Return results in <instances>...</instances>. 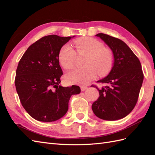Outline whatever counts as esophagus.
Returning <instances> with one entry per match:
<instances>
[{
    "label": "esophagus",
    "instance_id": "1",
    "mask_svg": "<svg viewBox=\"0 0 155 155\" xmlns=\"http://www.w3.org/2000/svg\"><path fill=\"white\" fill-rule=\"evenodd\" d=\"M87 88V86H81V91H84L85 90H86Z\"/></svg>",
    "mask_w": 155,
    "mask_h": 155
}]
</instances>
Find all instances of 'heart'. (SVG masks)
I'll return each mask as SVG.
<instances>
[{
	"mask_svg": "<svg viewBox=\"0 0 155 155\" xmlns=\"http://www.w3.org/2000/svg\"><path fill=\"white\" fill-rule=\"evenodd\" d=\"M76 50L68 45L61 48L58 59L60 64L65 69L72 68L77 55H87L83 68L74 69L66 74L67 81L79 85H87L97 75L105 76L110 72L114 63L112 51L104 47L99 40L92 37H81L74 42Z\"/></svg>",
	"mask_w": 155,
	"mask_h": 155,
	"instance_id": "heart-1",
	"label": "heart"
}]
</instances>
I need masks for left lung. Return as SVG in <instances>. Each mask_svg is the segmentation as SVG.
<instances>
[{"mask_svg":"<svg viewBox=\"0 0 155 155\" xmlns=\"http://www.w3.org/2000/svg\"><path fill=\"white\" fill-rule=\"evenodd\" d=\"M109 46L114 55V64L109 74L97 83L105 84L97 88L100 97L93 103L94 114L102 120H117L133 110L138 101L143 80L140 60L124 41L105 34L96 35Z\"/></svg>","mask_w":155,"mask_h":155,"instance_id":"left-lung-1","label":"left lung"}]
</instances>
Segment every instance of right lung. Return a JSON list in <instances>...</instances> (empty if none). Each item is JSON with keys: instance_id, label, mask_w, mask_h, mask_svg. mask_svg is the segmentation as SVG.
I'll use <instances>...</instances> for the list:
<instances>
[{"instance_id": "1", "label": "right lung", "mask_w": 155, "mask_h": 155, "mask_svg": "<svg viewBox=\"0 0 155 155\" xmlns=\"http://www.w3.org/2000/svg\"><path fill=\"white\" fill-rule=\"evenodd\" d=\"M70 39L56 35L42 37L29 46L18 62L16 90L22 107L37 120H59L67 113L71 96L81 92L79 86L59 85L63 74L59 51Z\"/></svg>"}]
</instances>
